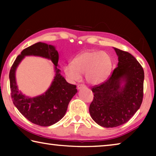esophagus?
Masks as SVG:
<instances>
[{"label": "esophagus", "mask_w": 156, "mask_h": 156, "mask_svg": "<svg viewBox=\"0 0 156 156\" xmlns=\"http://www.w3.org/2000/svg\"><path fill=\"white\" fill-rule=\"evenodd\" d=\"M84 87H86V86L84 85V84H78V85L77 86V89H80L84 88Z\"/></svg>", "instance_id": "esophagus-1"}]
</instances>
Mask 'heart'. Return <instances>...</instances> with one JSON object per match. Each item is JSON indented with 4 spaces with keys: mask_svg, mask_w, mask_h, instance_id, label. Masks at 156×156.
Segmentation results:
<instances>
[{
    "mask_svg": "<svg viewBox=\"0 0 156 156\" xmlns=\"http://www.w3.org/2000/svg\"><path fill=\"white\" fill-rule=\"evenodd\" d=\"M113 62L109 54L102 51H87L73 59L72 65L63 67L67 77L71 80H78L81 74H85L88 83L94 85L103 83L109 77Z\"/></svg>",
    "mask_w": 156,
    "mask_h": 156,
    "instance_id": "obj_1",
    "label": "heart"
}]
</instances>
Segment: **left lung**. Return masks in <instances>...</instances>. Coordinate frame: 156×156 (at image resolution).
<instances>
[{
    "instance_id": "left-lung-1",
    "label": "left lung",
    "mask_w": 156,
    "mask_h": 156,
    "mask_svg": "<svg viewBox=\"0 0 156 156\" xmlns=\"http://www.w3.org/2000/svg\"><path fill=\"white\" fill-rule=\"evenodd\" d=\"M113 49L118 56V67L108 80L91 89L94 97L89 106L92 119L106 128L128 122L143 98V68L129 52Z\"/></svg>"
}]
</instances>
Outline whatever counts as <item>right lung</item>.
<instances>
[{
	"label": "right lung",
	"mask_w": 156,
	"mask_h": 156,
	"mask_svg": "<svg viewBox=\"0 0 156 156\" xmlns=\"http://www.w3.org/2000/svg\"><path fill=\"white\" fill-rule=\"evenodd\" d=\"M27 55L40 56L51 59L56 72L50 88L44 94L33 98L21 93L15 80L17 66ZM58 58V52L56 47L39 42L23 49L10 69V89L13 103L21 114L37 125L51 126L61 120L67 112L70 100L77 93L76 86L68 83L60 74V70L57 67Z\"/></svg>",
	"instance_id": "add662e5"
}]
</instances>
